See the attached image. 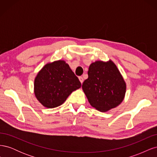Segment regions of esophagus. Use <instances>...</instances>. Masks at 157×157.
Masks as SVG:
<instances>
[{"label": "esophagus", "instance_id": "34e87169", "mask_svg": "<svg viewBox=\"0 0 157 157\" xmlns=\"http://www.w3.org/2000/svg\"><path fill=\"white\" fill-rule=\"evenodd\" d=\"M78 79H79V80H80V82H81V84H82V82H83V81H84V78H83L82 77H78Z\"/></svg>", "mask_w": 157, "mask_h": 157}]
</instances>
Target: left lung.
<instances>
[{
  "label": "left lung",
  "instance_id": "1",
  "mask_svg": "<svg viewBox=\"0 0 157 157\" xmlns=\"http://www.w3.org/2000/svg\"><path fill=\"white\" fill-rule=\"evenodd\" d=\"M88 75L82 88L90 105L101 112L120 105L125 96L126 84L111 60L95 61L90 65Z\"/></svg>",
  "mask_w": 157,
  "mask_h": 157
}]
</instances>
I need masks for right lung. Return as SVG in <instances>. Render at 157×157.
Wrapping results in <instances>:
<instances>
[{
	"instance_id": "add662e5",
	"label": "right lung",
	"mask_w": 157,
	"mask_h": 157,
	"mask_svg": "<svg viewBox=\"0 0 157 157\" xmlns=\"http://www.w3.org/2000/svg\"><path fill=\"white\" fill-rule=\"evenodd\" d=\"M81 87V83L69 65L63 60L46 64L35 78L34 92L36 99L46 108L57 107L69 95Z\"/></svg>"
}]
</instances>
